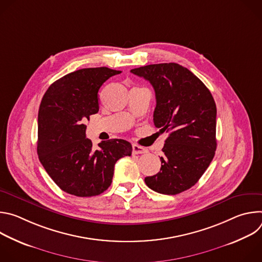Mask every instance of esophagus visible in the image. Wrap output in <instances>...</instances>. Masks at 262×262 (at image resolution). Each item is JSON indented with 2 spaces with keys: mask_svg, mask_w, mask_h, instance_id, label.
<instances>
[{
  "mask_svg": "<svg viewBox=\"0 0 262 262\" xmlns=\"http://www.w3.org/2000/svg\"><path fill=\"white\" fill-rule=\"evenodd\" d=\"M147 152V149L143 146L134 144L133 145V154L134 155H142V154H146Z\"/></svg>",
  "mask_w": 262,
  "mask_h": 262,
  "instance_id": "esophagus-1",
  "label": "esophagus"
}]
</instances>
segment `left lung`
Here are the masks:
<instances>
[{"label": "left lung", "instance_id": "left-lung-1", "mask_svg": "<svg viewBox=\"0 0 262 262\" xmlns=\"http://www.w3.org/2000/svg\"><path fill=\"white\" fill-rule=\"evenodd\" d=\"M130 72L152 85L157 99L155 125L170 133L162 149L161 171L145 177V183L165 195L191 189L216 149V106L210 91L192 71L177 63L146 65Z\"/></svg>", "mask_w": 262, "mask_h": 262}]
</instances>
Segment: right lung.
<instances>
[{
    "label": "right lung",
    "mask_w": 262,
    "mask_h": 262,
    "mask_svg": "<svg viewBox=\"0 0 262 262\" xmlns=\"http://www.w3.org/2000/svg\"><path fill=\"white\" fill-rule=\"evenodd\" d=\"M121 71L107 67L83 68L53 83L38 111L37 154L59 188L78 197L103 193L112 183L116 162L132 156L133 147L122 139H112L92 147L86 125L96 114L98 90Z\"/></svg>",
    "instance_id": "obj_1"
}]
</instances>
